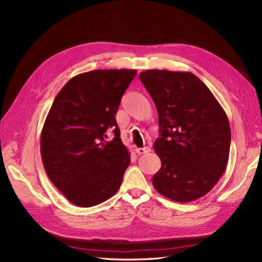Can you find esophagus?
Returning <instances> with one entry per match:
<instances>
[{
	"mask_svg": "<svg viewBox=\"0 0 262 262\" xmlns=\"http://www.w3.org/2000/svg\"><path fill=\"white\" fill-rule=\"evenodd\" d=\"M135 152H136L137 154H146V153H148V152H151V147H148V146L137 147V148L135 149Z\"/></svg>",
	"mask_w": 262,
	"mask_h": 262,
	"instance_id": "34e87169",
	"label": "esophagus"
}]
</instances>
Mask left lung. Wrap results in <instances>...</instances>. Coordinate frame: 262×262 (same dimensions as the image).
<instances>
[{
    "mask_svg": "<svg viewBox=\"0 0 262 262\" xmlns=\"http://www.w3.org/2000/svg\"><path fill=\"white\" fill-rule=\"evenodd\" d=\"M140 80L159 116L154 151L161 168L152 179L155 190L179 203L205 196L229 161L231 128L225 111L190 72L148 70Z\"/></svg>",
    "mask_w": 262,
    "mask_h": 262,
    "instance_id": "1",
    "label": "left lung"
}]
</instances>
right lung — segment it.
I'll return each instance as SVG.
<instances>
[{
	"label": "right lung",
	"instance_id": "right-lung-1",
	"mask_svg": "<svg viewBox=\"0 0 262 262\" xmlns=\"http://www.w3.org/2000/svg\"><path fill=\"white\" fill-rule=\"evenodd\" d=\"M135 70L76 75L55 98L40 135L43 168L72 204L92 207L118 191L130 157L115 115ZM113 129L114 138L105 140Z\"/></svg>",
	"mask_w": 262,
	"mask_h": 262
}]
</instances>
